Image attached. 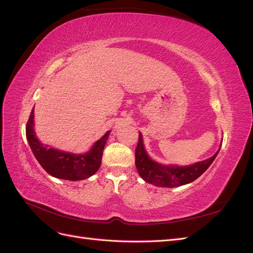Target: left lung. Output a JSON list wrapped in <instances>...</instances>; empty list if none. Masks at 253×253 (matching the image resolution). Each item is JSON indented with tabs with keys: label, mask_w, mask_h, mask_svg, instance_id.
<instances>
[{
	"label": "left lung",
	"mask_w": 253,
	"mask_h": 253,
	"mask_svg": "<svg viewBox=\"0 0 253 253\" xmlns=\"http://www.w3.org/2000/svg\"><path fill=\"white\" fill-rule=\"evenodd\" d=\"M219 149L212 157L194 165L187 167L164 166L154 162L148 156L142 143V136L139 133L138 144L135 150V165L137 171L144 181L157 187L175 188L187 185L200 177L215 159Z\"/></svg>",
	"instance_id": "8db88e82"
}]
</instances>
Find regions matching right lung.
<instances>
[{
	"mask_svg": "<svg viewBox=\"0 0 253 253\" xmlns=\"http://www.w3.org/2000/svg\"><path fill=\"white\" fill-rule=\"evenodd\" d=\"M34 109L26 125V137L36 159L49 175L60 179L82 180L94 175L101 165L102 153L110 131L97 140L85 154H73L44 145L38 139L34 129Z\"/></svg>",
	"mask_w": 253,
	"mask_h": 253,
	"instance_id": "1",
	"label": "right lung"
}]
</instances>
